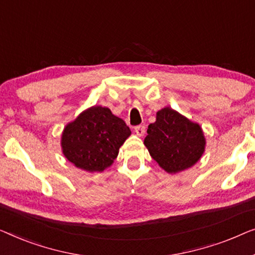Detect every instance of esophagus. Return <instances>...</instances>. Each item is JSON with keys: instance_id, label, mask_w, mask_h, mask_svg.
Listing matches in <instances>:
<instances>
[{"instance_id": "1", "label": "esophagus", "mask_w": 255, "mask_h": 255, "mask_svg": "<svg viewBox=\"0 0 255 255\" xmlns=\"http://www.w3.org/2000/svg\"><path fill=\"white\" fill-rule=\"evenodd\" d=\"M134 130H135L136 135H137V136H143L145 134V126H144V125H139V126L135 127Z\"/></svg>"}]
</instances>
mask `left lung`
I'll list each match as a JSON object with an SVG mask.
<instances>
[{"label":"left lung","instance_id":"left-lung-1","mask_svg":"<svg viewBox=\"0 0 255 255\" xmlns=\"http://www.w3.org/2000/svg\"><path fill=\"white\" fill-rule=\"evenodd\" d=\"M144 145L165 172L179 173L194 166L206 150V137L199 124L171 107L156 113L148 127Z\"/></svg>","mask_w":255,"mask_h":255}]
</instances>
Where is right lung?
<instances>
[{"label":"right lung","instance_id":"right-lung-1","mask_svg":"<svg viewBox=\"0 0 255 255\" xmlns=\"http://www.w3.org/2000/svg\"><path fill=\"white\" fill-rule=\"evenodd\" d=\"M130 134L126 123L109 107L95 105L66 125L61 135V149L77 168L103 172L114 163L120 146Z\"/></svg>","mask_w":255,"mask_h":255}]
</instances>
